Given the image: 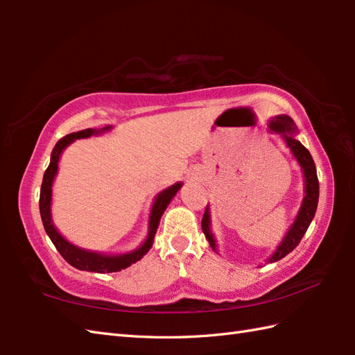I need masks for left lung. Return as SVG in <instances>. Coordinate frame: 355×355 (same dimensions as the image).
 <instances>
[{
    "instance_id": "8db88e82",
    "label": "left lung",
    "mask_w": 355,
    "mask_h": 355,
    "mask_svg": "<svg viewBox=\"0 0 355 355\" xmlns=\"http://www.w3.org/2000/svg\"><path fill=\"white\" fill-rule=\"evenodd\" d=\"M270 128L273 131L281 132L284 135L286 146L291 149V153L294 157H296L297 163L302 166L304 175H305V198L302 202V207H300L296 221H294L291 229L288 230V233H286V236L284 238L282 244L277 247V250L270 258V262H275V261L282 259L284 256L293 252L294 248L299 245L300 239L304 238L308 227H310V224H311L314 214H315V209H318L319 180H318V172H315V164H314L310 150H308L299 140L293 137V134L297 132L296 125H294L293 120L288 116H277L270 122ZM201 229H202V232H205L210 247L215 250V239H214L212 232H210V218H209L207 207H206L205 215H202Z\"/></svg>"
}]
</instances>
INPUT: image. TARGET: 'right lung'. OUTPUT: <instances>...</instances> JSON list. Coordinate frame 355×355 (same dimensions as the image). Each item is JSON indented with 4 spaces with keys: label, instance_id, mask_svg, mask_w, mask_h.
Wrapping results in <instances>:
<instances>
[{
    "label": "right lung",
    "instance_id": "1",
    "mask_svg": "<svg viewBox=\"0 0 355 355\" xmlns=\"http://www.w3.org/2000/svg\"><path fill=\"white\" fill-rule=\"evenodd\" d=\"M105 130H110V126L103 128L102 131H105ZM96 132H97L96 130L88 128V130H82V131L65 135V137H62L56 143V146L51 153V160H50L49 168L44 172L41 193H40V212H41L44 229H45V232H47L49 238L58 248V252L61 253L62 258L69 262L70 266L76 267L79 270H85V271H96V273H112V271H120L126 267H130L131 263H135L137 261H140L143 258V254H146L149 248L153 247L154 236H155V232L158 227V223H160V218L166 210V207H168L171 200L175 197V193L178 192L180 187H182V183H177V184L168 187V189L163 191L157 197L154 206H153V212H150V218H149V235H148L145 243H143L137 248V250L126 253V254H119V256H107V254L80 250V248L70 244L69 241L59 235L58 230L55 229V225L51 224V215H50L51 184H53V180H55V175L58 172L59 157H61V153L65 149V146H69L70 143L76 139H87V137H89V135H93Z\"/></svg>",
    "mask_w": 355,
    "mask_h": 355
}]
</instances>
